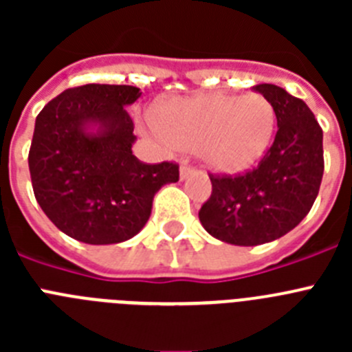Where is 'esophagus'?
<instances>
[{
    "instance_id": "1",
    "label": "esophagus",
    "mask_w": 352,
    "mask_h": 352,
    "mask_svg": "<svg viewBox=\"0 0 352 352\" xmlns=\"http://www.w3.org/2000/svg\"><path fill=\"white\" fill-rule=\"evenodd\" d=\"M194 173H197V169H195V167L188 166V164H182V169H179V176H182V179L188 178V176Z\"/></svg>"
}]
</instances>
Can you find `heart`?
Returning <instances> with one entry per match:
<instances>
[{"label": "heart", "instance_id": "obj_1", "mask_svg": "<svg viewBox=\"0 0 352 352\" xmlns=\"http://www.w3.org/2000/svg\"><path fill=\"white\" fill-rule=\"evenodd\" d=\"M158 138L167 144L197 149L217 173L238 174L266 153L275 133L276 114L261 93L174 98L157 111Z\"/></svg>", "mask_w": 352, "mask_h": 352}]
</instances>
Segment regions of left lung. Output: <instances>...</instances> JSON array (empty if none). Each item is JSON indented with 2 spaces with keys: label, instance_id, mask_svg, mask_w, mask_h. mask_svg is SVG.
I'll return each mask as SVG.
<instances>
[{
  "label": "left lung",
  "instance_id": "8db88e82",
  "mask_svg": "<svg viewBox=\"0 0 352 352\" xmlns=\"http://www.w3.org/2000/svg\"><path fill=\"white\" fill-rule=\"evenodd\" d=\"M275 107V141L257 167L210 174L211 195L199 220L213 238L254 247L280 238L309 214L324 173L322 129L309 105L275 84H257Z\"/></svg>",
  "mask_w": 352,
  "mask_h": 352
}]
</instances>
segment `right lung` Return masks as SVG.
<instances>
[{"instance_id": "obj_1", "label": "right lung", "mask_w": 352, "mask_h": 352, "mask_svg": "<svg viewBox=\"0 0 352 352\" xmlns=\"http://www.w3.org/2000/svg\"><path fill=\"white\" fill-rule=\"evenodd\" d=\"M126 84L65 89L40 111L28 164L36 203L61 232L88 245L126 241L151 214L153 197L179 179L176 162L144 164L132 153ZM99 125L96 133L87 126Z\"/></svg>"}]
</instances>
